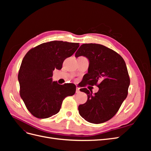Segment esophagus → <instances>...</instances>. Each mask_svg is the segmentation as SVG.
Returning <instances> with one entry per match:
<instances>
[{
    "label": "esophagus",
    "instance_id": "1",
    "mask_svg": "<svg viewBox=\"0 0 151 151\" xmlns=\"http://www.w3.org/2000/svg\"><path fill=\"white\" fill-rule=\"evenodd\" d=\"M80 93V88L77 87L76 88V93Z\"/></svg>",
    "mask_w": 151,
    "mask_h": 151
}]
</instances>
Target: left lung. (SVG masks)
I'll list each match as a JSON object with an SVG mask.
<instances>
[{"label": "left lung", "instance_id": "obj_1", "mask_svg": "<svg viewBox=\"0 0 151 151\" xmlns=\"http://www.w3.org/2000/svg\"><path fill=\"white\" fill-rule=\"evenodd\" d=\"M81 56L89 62L81 86L96 85L99 90L93 94L86 88L80 89L88 95V100L79 105V113L88 122L104 123L115 115L127 96L130 78L126 63L119 54L99 44L82 45L75 55L76 58Z\"/></svg>", "mask_w": 151, "mask_h": 151}]
</instances>
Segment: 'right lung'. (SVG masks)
Wrapping results in <instances>:
<instances>
[{
  "instance_id": "add662e5",
  "label": "right lung",
  "mask_w": 151,
  "mask_h": 151,
  "mask_svg": "<svg viewBox=\"0 0 151 151\" xmlns=\"http://www.w3.org/2000/svg\"><path fill=\"white\" fill-rule=\"evenodd\" d=\"M79 43L52 41L31 49L22 61L18 74L20 96L34 116L47 118L60 111L63 100L74 95L76 86L53 81V70H60L63 60L72 56Z\"/></svg>"
}]
</instances>
